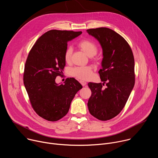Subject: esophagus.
<instances>
[{
    "mask_svg": "<svg viewBox=\"0 0 158 158\" xmlns=\"http://www.w3.org/2000/svg\"><path fill=\"white\" fill-rule=\"evenodd\" d=\"M80 83L82 84V86H85L86 84H87L86 82H85V81H80Z\"/></svg>",
    "mask_w": 158,
    "mask_h": 158,
    "instance_id": "esophagus-1",
    "label": "esophagus"
}]
</instances>
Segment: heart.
Listing matches in <instances>:
<instances>
[{
  "mask_svg": "<svg viewBox=\"0 0 158 158\" xmlns=\"http://www.w3.org/2000/svg\"><path fill=\"white\" fill-rule=\"evenodd\" d=\"M77 45L89 56H94L97 53L98 46L95 42L90 40H82L78 43ZM72 54V47L68 46L64 54V58L65 61H70ZM70 73L71 76L77 79L86 80L91 77L92 74V69L90 66H77L72 68L70 71Z\"/></svg>",
  "mask_w": 158,
  "mask_h": 158,
  "instance_id": "b5f03b06",
  "label": "heart"
}]
</instances>
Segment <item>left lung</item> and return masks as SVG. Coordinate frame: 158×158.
I'll return each instance as SVG.
<instances>
[{"mask_svg":"<svg viewBox=\"0 0 158 158\" xmlns=\"http://www.w3.org/2000/svg\"><path fill=\"white\" fill-rule=\"evenodd\" d=\"M87 32L99 41L103 56L98 71L103 83H88L92 94L87 106L92 116L106 121L120 113L134 87V56L128 42L115 31L100 27ZM104 83L108 86L106 89L102 88Z\"/></svg>","mask_w":158,"mask_h":158,"instance_id":"left-lung-1","label":"left lung"}]
</instances>
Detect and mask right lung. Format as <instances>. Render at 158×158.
<instances>
[{
	"mask_svg": "<svg viewBox=\"0 0 158 158\" xmlns=\"http://www.w3.org/2000/svg\"><path fill=\"white\" fill-rule=\"evenodd\" d=\"M81 33L49 30L37 40L29 52L23 83L32 108L44 120L56 122L64 117L76 94L82 88L74 78H67L64 84L55 82L66 65L64 54L68 42Z\"/></svg>",
	"mask_w": 158,
	"mask_h": 158,
	"instance_id": "right-lung-1",
	"label": "right lung"
}]
</instances>
